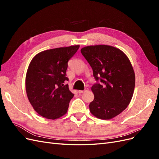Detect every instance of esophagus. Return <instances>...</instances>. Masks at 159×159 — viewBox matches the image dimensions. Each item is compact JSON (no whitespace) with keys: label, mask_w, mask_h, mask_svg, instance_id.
Instances as JSON below:
<instances>
[{"label":"esophagus","mask_w":159,"mask_h":159,"mask_svg":"<svg viewBox=\"0 0 159 159\" xmlns=\"http://www.w3.org/2000/svg\"><path fill=\"white\" fill-rule=\"evenodd\" d=\"M89 91V89L88 88H85L84 90H79L78 91V93H83L84 92H87V91Z\"/></svg>","instance_id":"esophagus-1"}]
</instances>
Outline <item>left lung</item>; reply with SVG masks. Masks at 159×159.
<instances>
[{"instance_id": "8db88e82", "label": "left lung", "mask_w": 159, "mask_h": 159, "mask_svg": "<svg viewBox=\"0 0 159 159\" xmlns=\"http://www.w3.org/2000/svg\"><path fill=\"white\" fill-rule=\"evenodd\" d=\"M81 52L93 70L96 83L91 87L94 99L89 105L91 113L108 120L121 113L131 102L135 75L128 57L108 45L85 46Z\"/></svg>"}]
</instances>
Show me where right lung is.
<instances>
[{"mask_svg": "<svg viewBox=\"0 0 159 159\" xmlns=\"http://www.w3.org/2000/svg\"><path fill=\"white\" fill-rule=\"evenodd\" d=\"M80 45L42 51L31 60L26 75V91L32 107L42 117L58 119L67 113L74 94L65 81L68 61Z\"/></svg>", "mask_w": 159, "mask_h": 159, "instance_id": "add662e5", "label": "right lung"}]
</instances>
